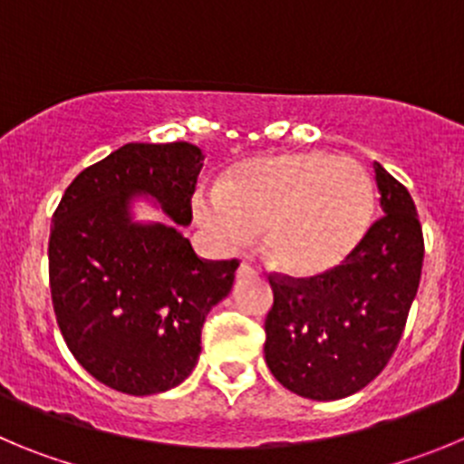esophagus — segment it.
Here are the masks:
<instances>
[{"mask_svg": "<svg viewBox=\"0 0 464 464\" xmlns=\"http://www.w3.org/2000/svg\"><path fill=\"white\" fill-rule=\"evenodd\" d=\"M256 275H258V270L252 268L249 263H242L240 268H237V279H242V277H256Z\"/></svg>", "mask_w": 464, "mask_h": 464, "instance_id": "1", "label": "esophagus"}]
</instances>
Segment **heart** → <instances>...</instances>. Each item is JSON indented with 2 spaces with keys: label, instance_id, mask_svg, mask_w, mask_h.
Wrapping results in <instances>:
<instances>
[{
  "label": "heart",
  "instance_id": "heart-1",
  "mask_svg": "<svg viewBox=\"0 0 464 464\" xmlns=\"http://www.w3.org/2000/svg\"><path fill=\"white\" fill-rule=\"evenodd\" d=\"M377 210L374 182L356 160L286 152L237 164L219 194H198L194 215L227 252L263 234V252L291 277H321L353 256Z\"/></svg>",
  "mask_w": 464,
  "mask_h": 464
}]
</instances>
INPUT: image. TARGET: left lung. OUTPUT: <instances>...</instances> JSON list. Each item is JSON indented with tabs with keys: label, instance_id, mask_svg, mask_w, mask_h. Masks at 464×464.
Segmentation results:
<instances>
[{
	"label": "left lung",
	"instance_id": "8db88e82",
	"mask_svg": "<svg viewBox=\"0 0 464 464\" xmlns=\"http://www.w3.org/2000/svg\"><path fill=\"white\" fill-rule=\"evenodd\" d=\"M383 217L337 270L270 279L266 362L300 398L342 400L372 382L402 337L423 268V231L409 191L374 161Z\"/></svg>",
	"mask_w": 464,
	"mask_h": 464
}]
</instances>
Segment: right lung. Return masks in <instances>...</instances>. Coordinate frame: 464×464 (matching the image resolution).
Segmentation results:
<instances>
[{
  "mask_svg": "<svg viewBox=\"0 0 464 464\" xmlns=\"http://www.w3.org/2000/svg\"><path fill=\"white\" fill-rule=\"evenodd\" d=\"M191 143H127L66 187L50 228V294L69 352L97 382L154 395L201 356L208 312L231 294L237 261H203L180 228L203 169ZM148 202L169 223H140Z\"/></svg>",
  "mask_w": 464,
  "mask_h": 464,
  "instance_id": "1",
  "label": "right lung"
}]
</instances>
